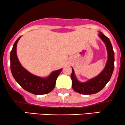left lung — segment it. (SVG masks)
I'll list each match as a JSON object with an SVG mask.
<instances>
[{
    "label": "left lung",
    "instance_id": "left-lung-1",
    "mask_svg": "<svg viewBox=\"0 0 125 125\" xmlns=\"http://www.w3.org/2000/svg\"><path fill=\"white\" fill-rule=\"evenodd\" d=\"M99 37L105 44L107 52V61L104 69L97 76L84 82H81L77 80L74 74L73 69L71 74L72 88L74 91L83 94H92L100 91L111 78L114 69L115 53L112 45L109 39L104 35L102 32L99 33Z\"/></svg>",
    "mask_w": 125,
    "mask_h": 125
}]
</instances>
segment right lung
<instances>
[{
  "label": "right lung",
  "mask_w": 125,
  "mask_h": 125,
  "mask_svg": "<svg viewBox=\"0 0 125 125\" xmlns=\"http://www.w3.org/2000/svg\"><path fill=\"white\" fill-rule=\"evenodd\" d=\"M20 36L13 44L10 61V69L16 81L24 89L32 94L41 95L51 92L54 89L56 81L62 69L53 71L46 77H41L31 74L21 66L16 54V47Z\"/></svg>",
  "instance_id": "right-lung-1"
}]
</instances>
